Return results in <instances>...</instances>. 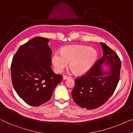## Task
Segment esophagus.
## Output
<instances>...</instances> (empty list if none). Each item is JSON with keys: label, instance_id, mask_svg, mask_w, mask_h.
Wrapping results in <instances>:
<instances>
[{"label": "esophagus", "instance_id": "obj_1", "mask_svg": "<svg viewBox=\"0 0 133 133\" xmlns=\"http://www.w3.org/2000/svg\"><path fill=\"white\" fill-rule=\"evenodd\" d=\"M70 77H69V76H63V80H67V79H70Z\"/></svg>", "mask_w": 133, "mask_h": 133}]
</instances>
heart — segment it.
<instances>
[{
  "label": "heart",
  "instance_id": "b5f03b06",
  "mask_svg": "<svg viewBox=\"0 0 133 133\" xmlns=\"http://www.w3.org/2000/svg\"><path fill=\"white\" fill-rule=\"evenodd\" d=\"M98 58L96 49L80 45H67L61 49V54L55 52L52 62L55 70L62 72L70 63V67L77 75H84L94 66Z\"/></svg>",
  "mask_w": 133,
  "mask_h": 133
}]
</instances>
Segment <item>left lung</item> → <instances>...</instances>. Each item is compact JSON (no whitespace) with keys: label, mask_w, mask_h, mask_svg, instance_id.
Returning <instances> with one entry per match:
<instances>
[{"label":"left lung","mask_w":133,"mask_h":133,"mask_svg":"<svg viewBox=\"0 0 133 133\" xmlns=\"http://www.w3.org/2000/svg\"><path fill=\"white\" fill-rule=\"evenodd\" d=\"M100 44L103 52L102 58L96 61L88 73L76 79L72 92L75 102L87 109H94L106 103L112 96L119 80V58L105 43Z\"/></svg>","instance_id":"8db88e82"}]
</instances>
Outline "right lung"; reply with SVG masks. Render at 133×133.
Segmentation results:
<instances>
[{
    "label": "right lung",
    "instance_id": "right-lung-1",
    "mask_svg": "<svg viewBox=\"0 0 133 133\" xmlns=\"http://www.w3.org/2000/svg\"><path fill=\"white\" fill-rule=\"evenodd\" d=\"M49 40L36 37L21 45L11 63V78L19 97L29 105L39 106L50 100L62 76L51 68Z\"/></svg>",
    "mask_w": 133,
    "mask_h": 133
}]
</instances>
